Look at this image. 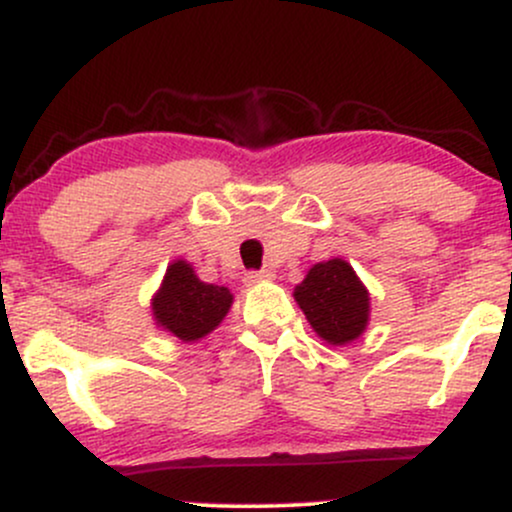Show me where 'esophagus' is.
I'll use <instances>...</instances> for the list:
<instances>
[{
	"label": "esophagus",
	"instance_id": "34e87169",
	"mask_svg": "<svg viewBox=\"0 0 512 512\" xmlns=\"http://www.w3.org/2000/svg\"><path fill=\"white\" fill-rule=\"evenodd\" d=\"M274 279L272 269H255V272L245 274V284H257V281H269Z\"/></svg>",
	"mask_w": 512,
	"mask_h": 512
}]
</instances>
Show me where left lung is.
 I'll use <instances>...</instances> for the list:
<instances>
[{
    "label": "left lung",
    "mask_w": 512,
    "mask_h": 512,
    "mask_svg": "<svg viewBox=\"0 0 512 512\" xmlns=\"http://www.w3.org/2000/svg\"><path fill=\"white\" fill-rule=\"evenodd\" d=\"M293 296L325 342H354L366 330L368 291L344 260L315 264Z\"/></svg>",
    "instance_id": "8db88e82"
}]
</instances>
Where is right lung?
Returning a JSON list of instances; mask_svg holds the SVG:
<instances>
[{"instance_id": "1", "label": "right lung", "mask_w": 512, "mask_h": 512, "mask_svg": "<svg viewBox=\"0 0 512 512\" xmlns=\"http://www.w3.org/2000/svg\"><path fill=\"white\" fill-rule=\"evenodd\" d=\"M233 296L226 286L204 284L187 262H173L154 298V317L182 342H195L226 317Z\"/></svg>"}]
</instances>
